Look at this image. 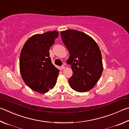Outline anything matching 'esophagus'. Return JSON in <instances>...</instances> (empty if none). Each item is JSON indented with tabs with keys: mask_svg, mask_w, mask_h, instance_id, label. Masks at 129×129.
<instances>
[{
	"mask_svg": "<svg viewBox=\"0 0 129 129\" xmlns=\"http://www.w3.org/2000/svg\"><path fill=\"white\" fill-rule=\"evenodd\" d=\"M60 70H63V69H65V66H63H63H61L60 67Z\"/></svg>",
	"mask_w": 129,
	"mask_h": 129,
	"instance_id": "34e87169",
	"label": "esophagus"
}]
</instances>
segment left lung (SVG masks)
Here are the masks:
<instances>
[{
    "mask_svg": "<svg viewBox=\"0 0 129 129\" xmlns=\"http://www.w3.org/2000/svg\"><path fill=\"white\" fill-rule=\"evenodd\" d=\"M63 44L70 53L69 63L71 64L73 76L69 83L72 89L79 92L93 88L103 70L99 47L89 36L76 30L60 32Z\"/></svg>",
    "mask_w": 129,
    "mask_h": 129,
    "instance_id": "1",
    "label": "left lung"
}]
</instances>
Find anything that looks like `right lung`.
<instances>
[{
  "instance_id": "obj_1",
  "label": "right lung",
  "mask_w": 129,
  "mask_h": 129,
  "mask_svg": "<svg viewBox=\"0 0 129 129\" xmlns=\"http://www.w3.org/2000/svg\"><path fill=\"white\" fill-rule=\"evenodd\" d=\"M58 35L55 30L33 35L21 51L19 65L22 79L38 93L47 92L56 84L59 71L52 64L49 49Z\"/></svg>"
}]
</instances>
